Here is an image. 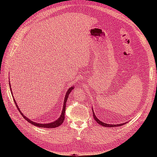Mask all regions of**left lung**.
Here are the masks:
<instances>
[{
  "instance_id": "left-lung-1",
  "label": "left lung",
  "mask_w": 157,
  "mask_h": 157,
  "mask_svg": "<svg viewBox=\"0 0 157 157\" xmlns=\"http://www.w3.org/2000/svg\"><path fill=\"white\" fill-rule=\"evenodd\" d=\"M92 111H93V116H94L95 121H96L99 124H100L103 126H105V127H117V126H122V125L124 124V123H123V124H107V123H103V122L99 121L98 118L96 117V115H95L94 112L93 111V109H92Z\"/></svg>"
}]
</instances>
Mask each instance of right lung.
Listing matches in <instances>:
<instances>
[{"instance_id":"obj_1","label":"right lung","mask_w":157,"mask_h":157,"mask_svg":"<svg viewBox=\"0 0 157 157\" xmlns=\"http://www.w3.org/2000/svg\"><path fill=\"white\" fill-rule=\"evenodd\" d=\"M74 89V86L73 87H71L69 88L68 91L67 92V93H66L65 94V99H64V102H63V110L62 111H61V114L60 115V117L58 118V120H56V121L54 122H52L51 123H48V124H39V123H36L35 122H33L31 121L30 119H29V118H27L25 115H23V114L22 113V112H21L20 108H18V105H17L16 104V100L15 99L13 98V101L14 102H15L16 103V105L17 108V109L19 110V111H20V113H21V115L23 117V118H25V119L29 122V123H31V124H32L33 125H35L36 126H38V127H40V128H56V127H58L61 124H62L64 119H65V107H66V102H67V100L68 99V97L69 96V94L71 93V90ZM10 90H11V88H10ZM13 95V94H12Z\"/></svg>"}]
</instances>
